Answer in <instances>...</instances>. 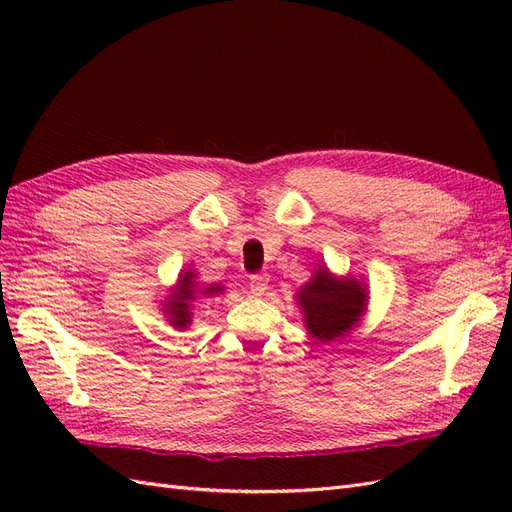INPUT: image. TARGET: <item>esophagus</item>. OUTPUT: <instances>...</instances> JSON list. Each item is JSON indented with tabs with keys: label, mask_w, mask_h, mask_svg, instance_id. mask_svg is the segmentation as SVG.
Listing matches in <instances>:
<instances>
[{
	"label": "esophagus",
	"mask_w": 512,
	"mask_h": 512,
	"mask_svg": "<svg viewBox=\"0 0 512 512\" xmlns=\"http://www.w3.org/2000/svg\"><path fill=\"white\" fill-rule=\"evenodd\" d=\"M269 288V275L267 273H258L250 277V290L260 297V294H265Z\"/></svg>",
	"instance_id": "obj_1"
}]
</instances>
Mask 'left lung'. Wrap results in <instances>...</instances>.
Returning <instances> with one entry per match:
<instances>
[{
    "label": "left lung",
    "instance_id": "obj_1",
    "mask_svg": "<svg viewBox=\"0 0 512 512\" xmlns=\"http://www.w3.org/2000/svg\"><path fill=\"white\" fill-rule=\"evenodd\" d=\"M305 327L318 342H333L361 320L367 305V288L354 277H335L327 267L316 269L297 294Z\"/></svg>",
    "mask_w": 512,
    "mask_h": 512
}]
</instances>
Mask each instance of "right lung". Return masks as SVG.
I'll return each instance as SVG.
<instances>
[{"instance_id": "add662e5", "label": "right lung", "mask_w": 512, "mask_h": 512, "mask_svg": "<svg viewBox=\"0 0 512 512\" xmlns=\"http://www.w3.org/2000/svg\"><path fill=\"white\" fill-rule=\"evenodd\" d=\"M224 286H207L203 290H198V284H196V273L194 271H183L179 275V282L177 286L173 288V294H170L168 301H164V312L168 316V322L173 324V327L177 329H188V324L192 322V301L196 299V294H218L222 292Z\"/></svg>"}]
</instances>
